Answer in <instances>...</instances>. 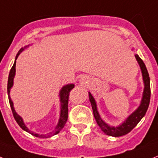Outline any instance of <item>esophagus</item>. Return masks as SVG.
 Returning a JSON list of instances; mask_svg holds the SVG:
<instances>
[{
	"instance_id": "34e87169",
	"label": "esophagus",
	"mask_w": 158,
	"mask_h": 158,
	"mask_svg": "<svg viewBox=\"0 0 158 158\" xmlns=\"http://www.w3.org/2000/svg\"><path fill=\"white\" fill-rule=\"evenodd\" d=\"M88 78H86V77H82L81 79H79L80 83H83V84H85L86 83H88Z\"/></svg>"
}]
</instances>
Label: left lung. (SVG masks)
<instances>
[{
	"instance_id": "1",
	"label": "left lung",
	"mask_w": 158,
	"mask_h": 158,
	"mask_svg": "<svg viewBox=\"0 0 158 158\" xmlns=\"http://www.w3.org/2000/svg\"><path fill=\"white\" fill-rule=\"evenodd\" d=\"M135 57L136 61H138V64H139L140 70H141L144 88H143V96H142V99L141 101H140L139 106L131 114H130L127 118V119L123 123L120 124L118 127H112V126H110L109 124L106 123V122L101 118V115H100L99 112H98L97 102L95 101L94 97H92L91 92H88L89 101H90L91 105H92V110H93V114H94L95 119H96L98 126L101 127V131L106 133V135H110V136H122V135H127V133L130 132L132 130L133 128L139 123V122L143 118V117L145 115L147 110L148 108V106H149L150 96H151L149 75H148V70H147L145 65H144L143 61L141 60V58L139 57V55L135 54Z\"/></svg>"
}]
</instances>
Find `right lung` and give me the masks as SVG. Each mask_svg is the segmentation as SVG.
<instances>
[{
    "label": "right lung",
    "mask_w": 158,
    "mask_h": 158,
    "mask_svg": "<svg viewBox=\"0 0 158 158\" xmlns=\"http://www.w3.org/2000/svg\"><path fill=\"white\" fill-rule=\"evenodd\" d=\"M29 45L25 46L24 48H22L21 49L19 50V52L17 53L16 57H15V63L13 65L12 68L10 71V75H9V79H8V84H7V92H8V97H9V101H10V107H11V110H12L13 115L15 117V119L16 120V122L18 123V124L19 125V127L24 130L27 132L30 133L32 135L35 137H39V138H48V137H51L54 135H57V133L60 132V131L64 127V126L66 124V121H67L68 118V100H69V95H70V92L72 90L73 88H75V84L74 83H70V84H66V85L63 86L61 89L60 90L59 92V97H60V102H61V111H60V117H59L58 123H57L56 127H55V131L50 132L48 135H40L37 134V133H35L33 131H31L29 129H28L27 127H26L25 123H24L23 120L21 116H19L18 114L15 111V108H14V103H13L12 100L10 98V89L14 85V79H15V72H16V69H15V66H16V60L18 58V57L19 56V54L21 53L23 51L25 48H27Z\"/></svg>",
    "instance_id": "right-lung-1"
}]
</instances>
